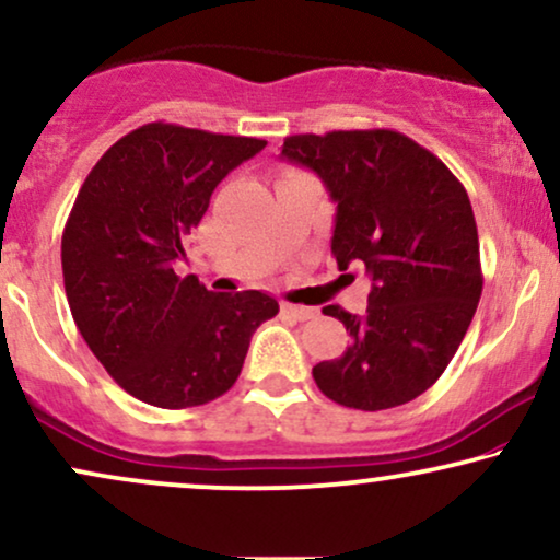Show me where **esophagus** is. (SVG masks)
Here are the masks:
<instances>
[{"instance_id":"obj_1","label":"esophagus","mask_w":560,"mask_h":560,"mask_svg":"<svg viewBox=\"0 0 560 560\" xmlns=\"http://www.w3.org/2000/svg\"><path fill=\"white\" fill-rule=\"evenodd\" d=\"M281 313L294 317V320H310V317L317 315L315 307H304V304H292V302H281Z\"/></svg>"}]
</instances>
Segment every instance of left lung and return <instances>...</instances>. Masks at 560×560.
<instances>
[{
	"label": "left lung",
	"instance_id": "8db88e82",
	"mask_svg": "<svg viewBox=\"0 0 560 560\" xmlns=\"http://www.w3.org/2000/svg\"><path fill=\"white\" fill-rule=\"evenodd\" d=\"M281 158L310 167L336 203L330 250L341 271L362 264L372 281L362 317L328 304L351 346L313 366L338 406L385 410L442 377L476 315L478 228L463 183L393 129L287 137Z\"/></svg>",
	"mask_w": 560,
	"mask_h": 560
}]
</instances>
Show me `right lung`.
I'll return each instance as SVG.
<instances>
[{"label":"right lung","mask_w":560,"mask_h":560,"mask_svg":"<svg viewBox=\"0 0 560 560\" xmlns=\"http://www.w3.org/2000/svg\"><path fill=\"white\" fill-rule=\"evenodd\" d=\"M264 139L147 124L84 178L61 235L69 310L90 351L126 393L190 408L235 385L250 336L279 313L256 289L209 292L173 264L209 198Z\"/></svg>","instance_id":"right-lung-1"}]
</instances>
